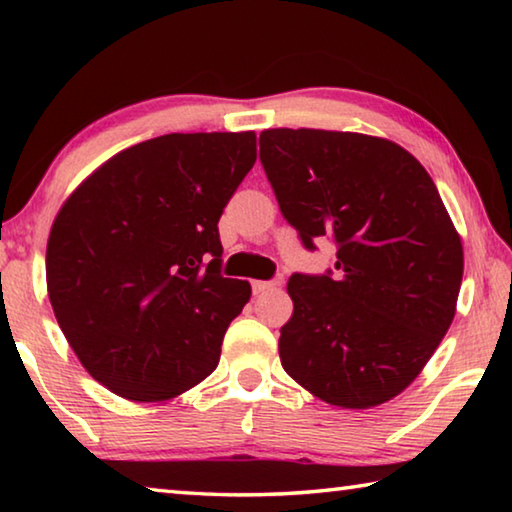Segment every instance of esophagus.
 <instances>
[{"label": "esophagus", "instance_id": "obj_1", "mask_svg": "<svg viewBox=\"0 0 512 512\" xmlns=\"http://www.w3.org/2000/svg\"><path fill=\"white\" fill-rule=\"evenodd\" d=\"M277 280H271V282H266V280H255L253 282V293H264V291H268V289H275L277 287Z\"/></svg>", "mask_w": 512, "mask_h": 512}]
</instances>
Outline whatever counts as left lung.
<instances>
[{
    "instance_id": "1",
    "label": "left lung",
    "mask_w": 512,
    "mask_h": 512,
    "mask_svg": "<svg viewBox=\"0 0 512 512\" xmlns=\"http://www.w3.org/2000/svg\"><path fill=\"white\" fill-rule=\"evenodd\" d=\"M259 160L302 246L336 244L334 271L289 277L282 368L343 409L393 400L443 341L463 280L431 176L395 142L316 128L264 131Z\"/></svg>"
}]
</instances>
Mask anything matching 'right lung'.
Returning a JSON list of instances; mask_svg holds the SVG:
<instances>
[{
    "mask_svg": "<svg viewBox=\"0 0 512 512\" xmlns=\"http://www.w3.org/2000/svg\"><path fill=\"white\" fill-rule=\"evenodd\" d=\"M257 160L255 133H171L117 153L60 207L47 291L90 375L133 402L219 366L250 284L221 275L219 219Z\"/></svg>",
    "mask_w": 512,
    "mask_h": 512,
    "instance_id": "obj_1",
    "label": "right lung"
}]
</instances>
